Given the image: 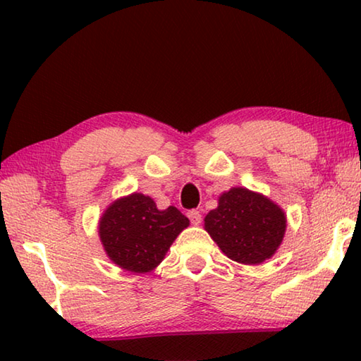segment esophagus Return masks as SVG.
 I'll list each match as a JSON object with an SVG mask.
<instances>
[{
  "label": "esophagus",
  "mask_w": 361,
  "mask_h": 361,
  "mask_svg": "<svg viewBox=\"0 0 361 361\" xmlns=\"http://www.w3.org/2000/svg\"><path fill=\"white\" fill-rule=\"evenodd\" d=\"M188 218L191 219V223L195 226L200 224V221H202V215H200V212H197V210H189Z\"/></svg>",
  "instance_id": "esophagus-1"
}]
</instances>
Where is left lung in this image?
Listing matches in <instances>:
<instances>
[{"instance_id": "obj_1", "label": "left lung", "mask_w": 361, "mask_h": 361, "mask_svg": "<svg viewBox=\"0 0 361 361\" xmlns=\"http://www.w3.org/2000/svg\"><path fill=\"white\" fill-rule=\"evenodd\" d=\"M204 229L229 259L256 266L276 255L285 237L286 215L266 195L235 186L219 195Z\"/></svg>"}]
</instances>
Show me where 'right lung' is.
<instances>
[{"mask_svg": "<svg viewBox=\"0 0 361 361\" xmlns=\"http://www.w3.org/2000/svg\"><path fill=\"white\" fill-rule=\"evenodd\" d=\"M188 226L189 219L176 207L159 210L149 195L132 192L106 207L99 221V237L116 266L146 274L161 264Z\"/></svg>", "mask_w": 361, "mask_h": 361, "instance_id": "obj_1", "label": "right lung"}]
</instances>
